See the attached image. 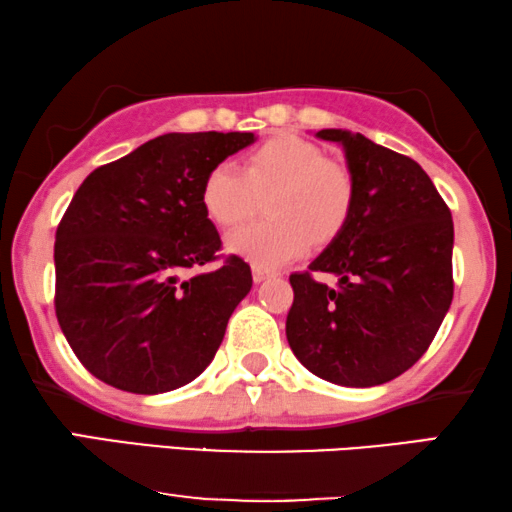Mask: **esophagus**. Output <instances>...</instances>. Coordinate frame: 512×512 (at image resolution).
I'll return each mask as SVG.
<instances>
[{
    "label": "esophagus",
    "mask_w": 512,
    "mask_h": 512,
    "mask_svg": "<svg viewBox=\"0 0 512 512\" xmlns=\"http://www.w3.org/2000/svg\"><path fill=\"white\" fill-rule=\"evenodd\" d=\"M251 275H254V282L256 284H261L268 277H275V272L268 270V268H263V265H254V268H251Z\"/></svg>",
    "instance_id": "1"
}]
</instances>
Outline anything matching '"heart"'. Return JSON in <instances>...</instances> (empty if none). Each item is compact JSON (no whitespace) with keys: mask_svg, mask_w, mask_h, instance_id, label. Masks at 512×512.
<instances>
[{"mask_svg":"<svg viewBox=\"0 0 512 512\" xmlns=\"http://www.w3.org/2000/svg\"><path fill=\"white\" fill-rule=\"evenodd\" d=\"M268 198L270 219L228 235V249L256 265H282L310 240L331 242L347 226L354 181L345 167L300 137H275L251 151L244 170L219 163L202 184V207L223 228L251 219Z\"/></svg>","mask_w":512,"mask_h":512,"instance_id":"1","label":"heart"}]
</instances>
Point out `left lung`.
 I'll return each mask as SVG.
<instances>
[{
    "instance_id": "obj_1",
    "label": "left lung",
    "mask_w": 512,
    "mask_h": 512,
    "mask_svg": "<svg viewBox=\"0 0 512 512\" xmlns=\"http://www.w3.org/2000/svg\"><path fill=\"white\" fill-rule=\"evenodd\" d=\"M342 146L354 181L347 226L289 277L293 305L286 340L296 359L340 387H377L415 366L436 338L452 303L454 226L445 200L408 156L361 132L319 130Z\"/></svg>"
}]
</instances>
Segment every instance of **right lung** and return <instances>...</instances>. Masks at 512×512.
Segmentation results:
<instances>
[{"instance_id": "obj_1", "label": "right lung", "mask_w": 512, "mask_h": 512, "mask_svg": "<svg viewBox=\"0 0 512 512\" xmlns=\"http://www.w3.org/2000/svg\"><path fill=\"white\" fill-rule=\"evenodd\" d=\"M254 132H167L97 167L55 233V314L97 380L130 394L193 382L251 291L249 265L228 256L202 207L212 167L254 144Z\"/></svg>"}]
</instances>
